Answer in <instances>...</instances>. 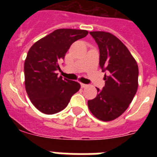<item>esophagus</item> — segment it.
I'll list each match as a JSON object with an SVG mask.
<instances>
[{"label":"esophagus","mask_w":157,"mask_h":157,"mask_svg":"<svg viewBox=\"0 0 157 157\" xmlns=\"http://www.w3.org/2000/svg\"><path fill=\"white\" fill-rule=\"evenodd\" d=\"M81 86L82 87V88H86V87L88 86V85H87V84H84V83H82Z\"/></svg>","instance_id":"1"}]
</instances>
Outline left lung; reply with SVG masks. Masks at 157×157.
<instances>
[{
  "instance_id": "1",
  "label": "left lung",
  "mask_w": 157,
  "mask_h": 157,
  "mask_svg": "<svg viewBox=\"0 0 157 157\" xmlns=\"http://www.w3.org/2000/svg\"><path fill=\"white\" fill-rule=\"evenodd\" d=\"M98 44L100 67L105 72L103 89L94 99L89 100L92 114L102 121H111L127 110L138 86V67L128 48L113 34L90 32Z\"/></svg>"
}]
</instances>
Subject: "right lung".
I'll return each mask as SVG.
<instances>
[{
  "label": "right lung",
  "mask_w": 157,
  "mask_h": 157,
  "mask_svg": "<svg viewBox=\"0 0 157 157\" xmlns=\"http://www.w3.org/2000/svg\"><path fill=\"white\" fill-rule=\"evenodd\" d=\"M87 34L85 30L58 29L30 47L24 63L25 86L40 112L48 115L60 112L79 90V83L58 77L56 71L72 43Z\"/></svg>",
  "instance_id": "obj_1"
}]
</instances>
